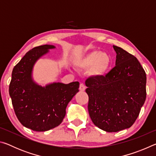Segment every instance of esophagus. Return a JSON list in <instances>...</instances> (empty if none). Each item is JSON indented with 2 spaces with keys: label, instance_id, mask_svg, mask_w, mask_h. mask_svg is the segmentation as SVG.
<instances>
[{
  "label": "esophagus",
  "instance_id": "34e87169",
  "mask_svg": "<svg viewBox=\"0 0 156 156\" xmlns=\"http://www.w3.org/2000/svg\"><path fill=\"white\" fill-rule=\"evenodd\" d=\"M85 89H86L85 85H84V84H83V83H80V87H79V89H80V91H84V90H85Z\"/></svg>",
  "mask_w": 156,
  "mask_h": 156
}]
</instances>
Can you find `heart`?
Masks as SVG:
<instances>
[{"label": "heart", "mask_w": 156, "mask_h": 156, "mask_svg": "<svg viewBox=\"0 0 156 156\" xmlns=\"http://www.w3.org/2000/svg\"><path fill=\"white\" fill-rule=\"evenodd\" d=\"M111 57L106 53L93 51L88 53L77 62L79 68L83 69H90V73L95 77L105 75L110 67Z\"/></svg>", "instance_id": "obj_1"}]
</instances>
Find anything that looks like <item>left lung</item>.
<instances>
[{
  "label": "left lung",
  "instance_id": "8db88e82",
  "mask_svg": "<svg viewBox=\"0 0 156 156\" xmlns=\"http://www.w3.org/2000/svg\"><path fill=\"white\" fill-rule=\"evenodd\" d=\"M115 66L105 76L87 79L92 122L107 132L131 127L146 100L147 76L138 59L119 47Z\"/></svg>",
  "mask_w": 156,
  "mask_h": 156
}]
</instances>
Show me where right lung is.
Returning <instances> with one entry per match:
<instances>
[{"instance_id": "add662e5", "label": "right lung", "mask_w": 156, "mask_h": 156, "mask_svg": "<svg viewBox=\"0 0 156 156\" xmlns=\"http://www.w3.org/2000/svg\"><path fill=\"white\" fill-rule=\"evenodd\" d=\"M54 48L50 44L34 47L12 71L9 93L16 115L23 126L33 131H45L58 126L64 119L68 103L79 91L78 82L42 87L34 81V64Z\"/></svg>"}]
</instances>
